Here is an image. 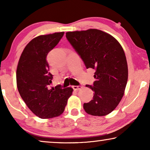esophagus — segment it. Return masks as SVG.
I'll list each match as a JSON object with an SVG mask.
<instances>
[{
  "label": "esophagus",
  "mask_w": 150,
  "mask_h": 150,
  "mask_svg": "<svg viewBox=\"0 0 150 150\" xmlns=\"http://www.w3.org/2000/svg\"><path fill=\"white\" fill-rule=\"evenodd\" d=\"M73 89L75 90V91H79V90H81V88H83V86H81V85L73 86Z\"/></svg>",
  "instance_id": "obj_1"
}]
</instances>
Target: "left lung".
Returning <instances> with one entry per match:
<instances>
[{
    "label": "left lung",
    "instance_id": "1",
    "mask_svg": "<svg viewBox=\"0 0 150 150\" xmlns=\"http://www.w3.org/2000/svg\"><path fill=\"white\" fill-rule=\"evenodd\" d=\"M66 38L87 67L95 70L93 99L84 103L88 115L105 116L113 111L124 95L128 65L121 45L115 38L96 29L68 32Z\"/></svg>",
    "mask_w": 150,
    "mask_h": 150
}]
</instances>
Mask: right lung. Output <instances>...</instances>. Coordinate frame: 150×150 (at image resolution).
I'll use <instances>...</instances> for the list:
<instances>
[{"label":"right lung","instance_id":"right-lung-1","mask_svg":"<svg viewBox=\"0 0 150 150\" xmlns=\"http://www.w3.org/2000/svg\"><path fill=\"white\" fill-rule=\"evenodd\" d=\"M63 35V32H56L35 38L25 47L18 64L16 83L20 95L30 110L43 119L62 115L73 91L59 85L50 86L53 75L49 72L47 55Z\"/></svg>","mask_w":150,"mask_h":150}]
</instances>
